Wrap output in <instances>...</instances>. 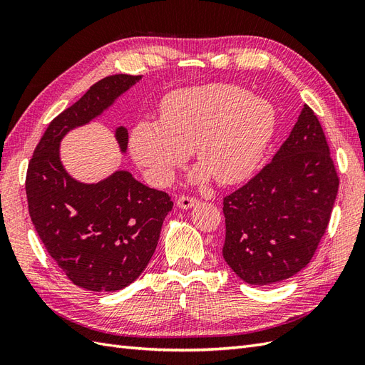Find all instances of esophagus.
Instances as JSON below:
<instances>
[{"label":"esophagus","instance_id":"34e87169","mask_svg":"<svg viewBox=\"0 0 365 365\" xmlns=\"http://www.w3.org/2000/svg\"><path fill=\"white\" fill-rule=\"evenodd\" d=\"M197 204H200V201L190 196H180L178 200H176V205H178L181 210H189Z\"/></svg>","mask_w":365,"mask_h":365}]
</instances>
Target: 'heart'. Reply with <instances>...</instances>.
Wrapping results in <instances>:
<instances>
[{"instance_id":"b5f03b06","label":"heart","mask_w":365,"mask_h":365,"mask_svg":"<svg viewBox=\"0 0 365 365\" xmlns=\"http://www.w3.org/2000/svg\"><path fill=\"white\" fill-rule=\"evenodd\" d=\"M161 121H140L129 150L152 182L169 184L193 150L195 184L210 176L224 185L254 173L274 137L277 113L263 97L230 83L187 86L164 97Z\"/></svg>"}]
</instances>
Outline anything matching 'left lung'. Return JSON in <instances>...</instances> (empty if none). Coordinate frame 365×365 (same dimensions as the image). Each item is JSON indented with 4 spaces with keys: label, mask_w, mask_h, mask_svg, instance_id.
<instances>
[{
    "label": "left lung",
    "mask_w": 365,
    "mask_h": 365,
    "mask_svg": "<svg viewBox=\"0 0 365 365\" xmlns=\"http://www.w3.org/2000/svg\"><path fill=\"white\" fill-rule=\"evenodd\" d=\"M338 184L323 128L304 105L272 161L224 197L228 267L256 286L302 271L327 228Z\"/></svg>",
    "instance_id": "8db88e82"
}]
</instances>
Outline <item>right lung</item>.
<instances>
[{
	"label": "right lung",
	"instance_id": "add662e5",
	"mask_svg": "<svg viewBox=\"0 0 365 365\" xmlns=\"http://www.w3.org/2000/svg\"><path fill=\"white\" fill-rule=\"evenodd\" d=\"M143 76L114 74L94 83L48 125L29 163L26 193L36 233L63 274L79 288L114 292L145 271L155 252L163 220L173 202L128 170L82 182L61 160V141L101 117ZM114 137L128 150V129Z\"/></svg>",
	"mask_w": 365,
	"mask_h": 365
}]
</instances>
